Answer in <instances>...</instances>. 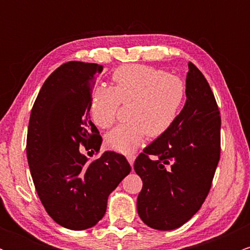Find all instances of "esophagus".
Returning a JSON list of instances; mask_svg holds the SVG:
<instances>
[{"mask_svg": "<svg viewBox=\"0 0 250 250\" xmlns=\"http://www.w3.org/2000/svg\"><path fill=\"white\" fill-rule=\"evenodd\" d=\"M135 159H136V156H135V155H133V154L128 155V156H127V160H128L129 165L133 166V165H134V162H135Z\"/></svg>", "mask_w": 250, "mask_h": 250, "instance_id": "34e87169", "label": "esophagus"}]
</instances>
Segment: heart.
Wrapping results in <instances>:
<instances>
[{
    "label": "heart",
    "mask_w": 250,
    "mask_h": 250,
    "mask_svg": "<svg viewBox=\"0 0 250 250\" xmlns=\"http://www.w3.org/2000/svg\"><path fill=\"white\" fill-rule=\"evenodd\" d=\"M115 87L96 85L91 91L90 117L100 128L115 121L120 102H130L128 123L105 135V145L113 150L130 154L145 137L161 136L173 127L186 102V85L180 77L142 64H125L113 74Z\"/></svg>",
    "instance_id": "1"
}]
</instances>
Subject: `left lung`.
I'll use <instances>...</instances> for the list:
<instances>
[{"mask_svg":"<svg viewBox=\"0 0 250 250\" xmlns=\"http://www.w3.org/2000/svg\"><path fill=\"white\" fill-rule=\"evenodd\" d=\"M188 67L187 100L176 122L143 149L134 163L143 182L137 213L157 230L179 228L197 213L220 160L219 107L202 73L193 63Z\"/></svg>","mask_w":250,"mask_h":250,"instance_id":"8db88e82","label":"left lung"}]
</instances>
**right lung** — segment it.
I'll use <instances>...</instances> for the list:
<instances>
[{"mask_svg":"<svg viewBox=\"0 0 250 250\" xmlns=\"http://www.w3.org/2000/svg\"><path fill=\"white\" fill-rule=\"evenodd\" d=\"M102 69L97 63L62 64L43 83L30 114L27 157L37 195L51 219L71 230L95 226L108 196L131 170L115 151L88 162L80 149L97 153L101 147L89 105Z\"/></svg>","mask_w":250,"mask_h":250,"instance_id":"1","label":"right lung"}]
</instances>
